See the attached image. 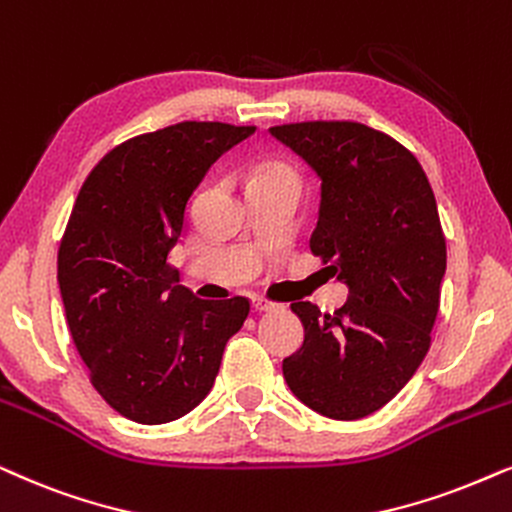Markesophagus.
Segmentation results:
<instances>
[{
  "mask_svg": "<svg viewBox=\"0 0 512 512\" xmlns=\"http://www.w3.org/2000/svg\"><path fill=\"white\" fill-rule=\"evenodd\" d=\"M275 308H277V303L268 301V298H263V296H256L254 298V310H256V313H270V310H275Z\"/></svg>",
  "mask_w": 512,
  "mask_h": 512,
  "instance_id": "34e87169",
  "label": "esophagus"
}]
</instances>
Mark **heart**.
Segmentation results:
<instances>
[{"label":"heart","instance_id":"heart-1","mask_svg":"<svg viewBox=\"0 0 512 512\" xmlns=\"http://www.w3.org/2000/svg\"><path fill=\"white\" fill-rule=\"evenodd\" d=\"M258 183H291L298 185V174L294 167H289L287 162H280V159H268V162H261L254 171V185Z\"/></svg>","mask_w":512,"mask_h":512}]
</instances>
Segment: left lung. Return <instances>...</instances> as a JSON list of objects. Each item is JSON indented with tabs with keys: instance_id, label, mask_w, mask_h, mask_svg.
<instances>
[{
	"instance_id": "obj_1",
	"label": "left lung",
	"mask_w": 512,
	"mask_h": 512,
	"mask_svg": "<svg viewBox=\"0 0 512 512\" xmlns=\"http://www.w3.org/2000/svg\"><path fill=\"white\" fill-rule=\"evenodd\" d=\"M322 178L310 251L348 284L334 313L296 301L303 345L284 357L298 400L336 421L374 414L414 376L440 310L447 242L418 159L383 131L348 119L270 126Z\"/></svg>"
}]
</instances>
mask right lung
<instances>
[{
	"label": "right lung",
	"mask_w": 512,
	"mask_h": 512,
	"mask_svg": "<svg viewBox=\"0 0 512 512\" xmlns=\"http://www.w3.org/2000/svg\"><path fill=\"white\" fill-rule=\"evenodd\" d=\"M256 126L178 122L129 138L91 169L58 249V287L91 386L143 426L176 421L214 386L249 298L204 301L169 254L211 164Z\"/></svg>",
	"instance_id": "obj_1"
}]
</instances>
